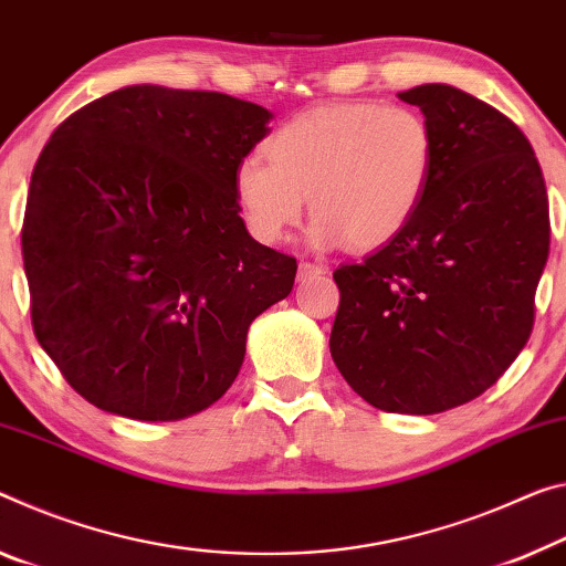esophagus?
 <instances>
[{
    "label": "esophagus",
    "mask_w": 566,
    "mask_h": 566,
    "mask_svg": "<svg viewBox=\"0 0 566 566\" xmlns=\"http://www.w3.org/2000/svg\"><path fill=\"white\" fill-rule=\"evenodd\" d=\"M327 266L317 264V262H300V280H307V276H317L325 274Z\"/></svg>",
    "instance_id": "34e87169"
}]
</instances>
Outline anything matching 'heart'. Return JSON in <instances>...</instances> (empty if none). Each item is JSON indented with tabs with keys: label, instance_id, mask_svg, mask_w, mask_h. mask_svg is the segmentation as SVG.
Instances as JSON below:
<instances>
[{
	"label": "heart",
	"instance_id": "heart-1",
	"mask_svg": "<svg viewBox=\"0 0 566 566\" xmlns=\"http://www.w3.org/2000/svg\"><path fill=\"white\" fill-rule=\"evenodd\" d=\"M266 154L244 156L234 170L251 237L276 244L312 203V244L375 249L402 234L423 206L436 133L416 107L335 103L282 123Z\"/></svg>",
	"mask_w": 566,
	"mask_h": 566
}]
</instances>
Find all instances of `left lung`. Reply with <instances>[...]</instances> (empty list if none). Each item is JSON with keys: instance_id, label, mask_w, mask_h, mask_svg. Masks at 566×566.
Returning <instances> with one entry per match:
<instances>
[{"instance_id": "1", "label": "left lung", "mask_w": 566, "mask_h": 566, "mask_svg": "<svg viewBox=\"0 0 566 566\" xmlns=\"http://www.w3.org/2000/svg\"><path fill=\"white\" fill-rule=\"evenodd\" d=\"M436 133L428 196L402 234L335 269L337 370L388 412L433 416L479 398L522 353L549 256V199L532 143L451 85L398 93Z\"/></svg>"}]
</instances>
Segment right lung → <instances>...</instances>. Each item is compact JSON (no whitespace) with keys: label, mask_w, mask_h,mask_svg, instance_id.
<instances>
[{"label":"right lung","mask_w":566,"mask_h":566,"mask_svg":"<svg viewBox=\"0 0 566 566\" xmlns=\"http://www.w3.org/2000/svg\"><path fill=\"white\" fill-rule=\"evenodd\" d=\"M272 113L209 90L133 85L62 120L22 221L32 329L77 396L178 420L239 375L247 329L297 259L249 237L234 170Z\"/></svg>","instance_id":"obj_1"}]
</instances>
